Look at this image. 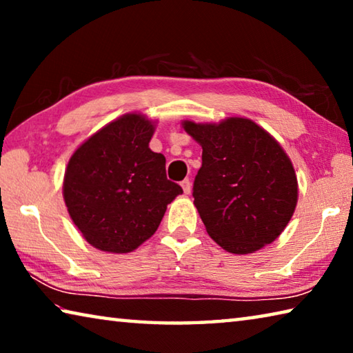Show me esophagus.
I'll list each match as a JSON object with an SVG mask.
<instances>
[{
    "label": "esophagus",
    "instance_id": "34e87169",
    "mask_svg": "<svg viewBox=\"0 0 353 353\" xmlns=\"http://www.w3.org/2000/svg\"><path fill=\"white\" fill-rule=\"evenodd\" d=\"M181 185H182L185 194H190L191 193V181H190V179H185V181H182Z\"/></svg>",
    "mask_w": 353,
    "mask_h": 353
}]
</instances>
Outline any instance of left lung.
I'll return each instance as SVG.
<instances>
[{
  "label": "left lung",
  "mask_w": 353,
  "mask_h": 353,
  "mask_svg": "<svg viewBox=\"0 0 353 353\" xmlns=\"http://www.w3.org/2000/svg\"><path fill=\"white\" fill-rule=\"evenodd\" d=\"M202 146L193 198L207 234L232 254H250L282 234L297 204V179L279 143L246 118L185 121Z\"/></svg>",
  "instance_id": "8db88e82"
}]
</instances>
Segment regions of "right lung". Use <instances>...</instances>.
I'll return each mask as SVG.
<instances>
[{
    "label": "right lung",
    "mask_w": 353,
    "mask_h": 353,
    "mask_svg": "<svg viewBox=\"0 0 353 353\" xmlns=\"http://www.w3.org/2000/svg\"><path fill=\"white\" fill-rule=\"evenodd\" d=\"M151 121L128 113L71 155L63 199L83 238L99 250L126 254L154 235L166 205L183 193L168 181L165 155L152 152Z\"/></svg>",
    "instance_id": "1"
}]
</instances>
